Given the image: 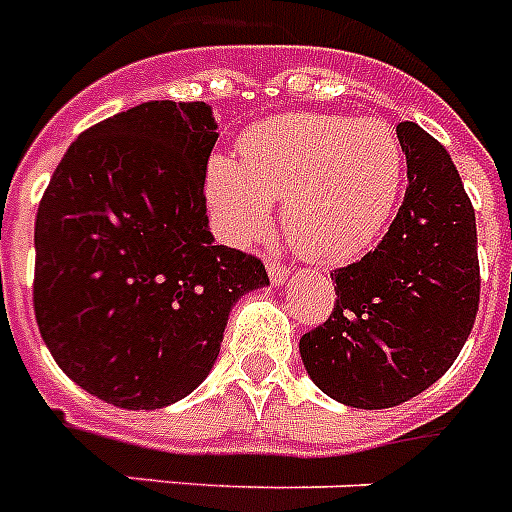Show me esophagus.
<instances>
[{
	"label": "esophagus",
	"mask_w": 512,
	"mask_h": 512,
	"mask_svg": "<svg viewBox=\"0 0 512 512\" xmlns=\"http://www.w3.org/2000/svg\"><path fill=\"white\" fill-rule=\"evenodd\" d=\"M268 273H270V281H273V284H284L286 276H289L286 265L278 263V260H268Z\"/></svg>",
	"instance_id": "esophagus-1"
}]
</instances>
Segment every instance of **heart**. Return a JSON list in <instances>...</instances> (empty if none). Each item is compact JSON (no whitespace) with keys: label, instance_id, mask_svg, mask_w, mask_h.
I'll use <instances>...</instances> for the list:
<instances>
[{"label":"heart","instance_id":"obj_1","mask_svg":"<svg viewBox=\"0 0 512 512\" xmlns=\"http://www.w3.org/2000/svg\"><path fill=\"white\" fill-rule=\"evenodd\" d=\"M242 165L213 157L207 199L234 244L260 242L284 202V234L299 255L344 263L371 247L402 184V147L381 120L284 115L249 128Z\"/></svg>","mask_w":512,"mask_h":512}]
</instances>
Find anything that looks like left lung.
Here are the masks:
<instances>
[{
  "instance_id": "8db88e82",
  "label": "left lung",
  "mask_w": 512,
  "mask_h": 512,
  "mask_svg": "<svg viewBox=\"0 0 512 512\" xmlns=\"http://www.w3.org/2000/svg\"><path fill=\"white\" fill-rule=\"evenodd\" d=\"M407 189L376 249L336 268L334 310L299 339L328 397L363 410L407 402L444 376L479 313L476 213L450 152L400 123Z\"/></svg>"
}]
</instances>
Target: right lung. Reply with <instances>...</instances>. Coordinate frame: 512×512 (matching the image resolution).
<instances>
[{"mask_svg": "<svg viewBox=\"0 0 512 512\" xmlns=\"http://www.w3.org/2000/svg\"><path fill=\"white\" fill-rule=\"evenodd\" d=\"M215 141L205 102H144L86 128L41 197L33 313L99 400L155 410L194 392L236 299L270 284L260 257L207 231Z\"/></svg>", "mask_w": 512, "mask_h": 512, "instance_id": "obj_1", "label": "right lung"}]
</instances>
